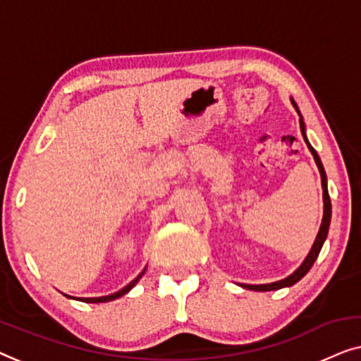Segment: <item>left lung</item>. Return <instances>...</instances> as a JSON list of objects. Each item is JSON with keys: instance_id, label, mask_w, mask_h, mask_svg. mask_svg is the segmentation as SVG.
Wrapping results in <instances>:
<instances>
[{"instance_id": "8db88e82", "label": "left lung", "mask_w": 361, "mask_h": 361, "mask_svg": "<svg viewBox=\"0 0 361 361\" xmlns=\"http://www.w3.org/2000/svg\"><path fill=\"white\" fill-rule=\"evenodd\" d=\"M291 104H293L296 112L300 114V111H298V106L296 102L291 99ZM301 117V114H300ZM300 128H301V133H302V138H305V142L307 145V148H310L311 154L314 156V161L317 164V168H319V172H321V180H322V190H324V216H322V224L319 228V233H317V238L314 244H312V247L310 250V254H307V257L305 259V262H302L300 265V269H298L296 271H293L290 276H286V279L280 280V281H275V283H267V285H243L244 288L247 290H254V291H271V290H280V288H285V286H291L295 285L296 281H300L302 276H305L307 271L311 270L312 264L316 262L317 255H319L321 249H322V244L324 241H326L327 238V233H329V224H331V216H332V207H331V198H329V192H327V177H326V171H324L322 168V163L319 159V156H317L316 149L312 148V146L310 145V142L306 140V133H305V122H302V118H300Z\"/></svg>"}]
</instances>
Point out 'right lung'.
I'll use <instances>...</instances> for the list:
<instances>
[{
	"instance_id": "obj_1",
	"label": "right lung",
	"mask_w": 361,
	"mask_h": 361,
	"mask_svg": "<svg viewBox=\"0 0 361 361\" xmlns=\"http://www.w3.org/2000/svg\"><path fill=\"white\" fill-rule=\"evenodd\" d=\"M146 270V269H145ZM145 270L142 271V274H140L137 279H135L133 281H130V283L125 286V288H122L120 291H117V293H114V295H109V296H101V298H76V300H80V301H85V302H106V301H112V300H117V298H120V296H123L125 293H127V291H130L133 288L135 285H137V281L142 279V275L145 274ZM71 298V296H70Z\"/></svg>"
}]
</instances>
